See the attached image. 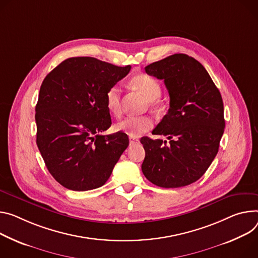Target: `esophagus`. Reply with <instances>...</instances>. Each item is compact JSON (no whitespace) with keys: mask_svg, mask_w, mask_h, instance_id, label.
I'll return each instance as SVG.
<instances>
[{"mask_svg":"<svg viewBox=\"0 0 258 258\" xmlns=\"http://www.w3.org/2000/svg\"><path fill=\"white\" fill-rule=\"evenodd\" d=\"M130 143L131 144H138L139 143V140L136 138V137H132V136H130Z\"/></svg>","mask_w":258,"mask_h":258,"instance_id":"esophagus-1","label":"esophagus"}]
</instances>
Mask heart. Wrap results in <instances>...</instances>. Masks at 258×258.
I'll return each mask as SVG.
<instances>
[{
  "instance_id": "heart-1",
  "label": "heart",
  "mask_w": 258,
  "mask_h": 258,
  "mask_svg": "<svg viewBox=\"0 0 258 258\" xmlns=\"http://www.w3.org/2000/svg\"><path fill=\"white\" fill-rule=\"evenodd\" d=\"M131 84L141 91L148 99L151 106H158V98L161 95V85L157 79L147 74H139L131 79ZM106 106L114 114L120 113V89L118 86H111L105 95ZM153 126V121L148 116H126L115 124V130L132 137H139L148 132Z\"/></svg>"
}]
</instances>
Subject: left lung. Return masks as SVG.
Returning a JSON list of instances; mask_svg holds the SVG:
<instances>
[{
    "mask_svg": "<svg viewBox=\"0 0 258 258\" xmlns=\"http://www.w3.org/2000/svg\"><path fill=\"white\" fill-rule=\"evenodd\" d=\"M148 75L165 81L170 108L152 134L143 137L144 176L163 188H177L199 180L215 158L224 132L220 92L207 70L191 56L176 53L145 67Z\"/></svg>",
    "mask_w": 258,
    "mask_h": 258,
    "instance_id": "left-lung-1",
    "label": "left lung"
}]
</instances>
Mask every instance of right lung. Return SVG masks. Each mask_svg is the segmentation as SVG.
I'll use <instances>...</instances> for the list:
<instances>
[{"label":"right lung","mask_w":258,"mask_h":258,"mask_svg":"<svg viewBox=\"0 0 258 258\" xmlns=\"http://www.w3.org/2000/svg\"><path fill=\"white\" fill-rule=\"evenodd\" d=\"M131 66L95 57H71L45 77L36 105L37 146L46 168L66 188L85 191L103 186L128 146L127 135H102L111 126L107 90Z\"/></svg>","instance_id":"obj_1"}]
</instances>
